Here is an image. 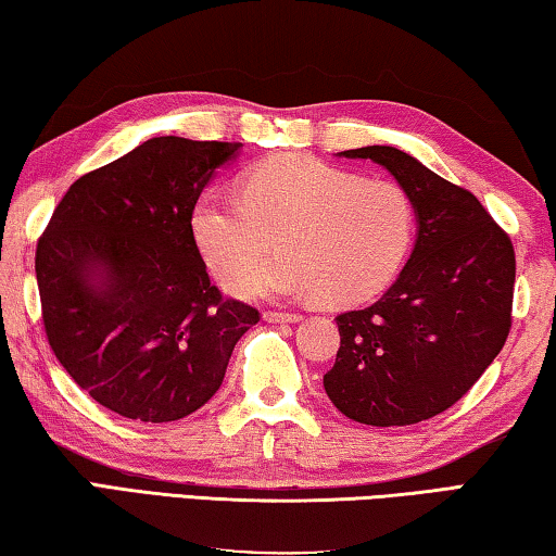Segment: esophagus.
Wrapping results in <instances>:
<instances>
[{
	"mask_svg": "<svg viewBox=\"0 0 556 556\" xmlns=\"http://www.w3.org/2000/svg\"><path fill=\"white\" fill-rule=\"evenodd\" d=\"M263 319H266V323L283 325V323H300V319H303V315H298V313H276V309H268V313H263Z\"/></svg>",
	"mask_w": 556,
	"mask_h": 556,
	"instance_id": "1",
	"label": "esophagus"
}]
</instances>
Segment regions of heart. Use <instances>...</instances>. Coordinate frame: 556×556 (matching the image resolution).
<instances>
[{"label": "heart", "instance_id": "b5f03b06", "mask_svg": "<svg viewBox=\"0 0 556 556\" xmlns=\"http://www.w3.org/2000/svg\"><path fill=\"white\" fill-rule=\"evenodd\" d=\"M192 237L207 268L237 286L277 239L281 256L239 286L253 298H313L356 305L376 298L403 268L415 237V202L401 182L366 180L300 153L243 173L239 198L204 190Z\"/></svg>", "mask_w": 556, "mask_h": 556}]
</instances>
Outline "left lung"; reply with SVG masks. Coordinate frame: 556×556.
Returning a JSON list of instances; mask_svg holds the SVG:
<instances>
[{"label": "left lung", "mask_w": 556, "mask_h": 556, "mask_svg": "<svg viewBox=\"0 0 556 556\" xmlns=\"http://www.w3.org/2000/svg\"><path fill=\"white\" fill-rule=\"evenodd\" d=\"M339 155L383 165L410 192L417 239L381 300L337 317L342 344L325 391L362 425L430 420L471 391L508 339L513 241L469 190L401 149Z\"/></svg>", "instance_id": "8db88e82"}]
</instances>
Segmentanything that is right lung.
I'll use <instances>...</instances> for the list:
<instances>
[{
	"instance_id": "obj_1",
	"label": "right lung",
	"mask_w": 556,
	"mask_h": 556,
	"mask_svg": "<svg viewBox=\"0 0 556 556\" xmlns=\"http://www.w3.org/2000/svg\"><path fill=\"white\" fill-rule=\"evenodd\" d=\"M241 143L159 136L77 178L36 247L48 344L92 401L173 422L219 391L258 309L224 300L192 207Z\"/></svg>"
}]
</instances>
